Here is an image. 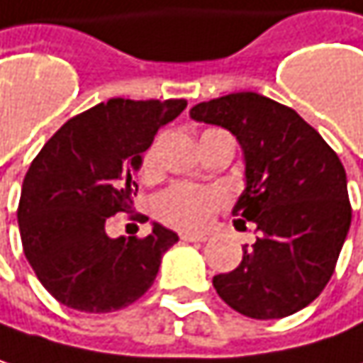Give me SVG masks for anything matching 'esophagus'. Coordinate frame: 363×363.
Masks as SVG:
<instances>
[{
    "label": "esophagus",
    "mask_w": 363,
    "mask_h": 363,
    "mask_svg": "<svg viewBox=\"0 0 363 363\" xmlns=\"http://www.w3.org/2000/svg\"><path fill=\"white\" fill-rule=\"evenodd\" d=\"M181 239L186 241V243H203V241H208L206 235H193V233H181Z\"/></svg>",
    "instance_id": "1"
}]
</instances>
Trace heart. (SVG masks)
Wrapping results in <instances>:
<instances>
[{
	"instance_id": "b5f03b06",
	"label": "heart",
	"mask_w": 363,
	"mask_h": 363,
	"mask_svg": "<svg viewBox=\"0 0 363 363\" xmlns=\"http://www.w3.org/2000/svg\"><path fill=\"white\" fill-rule=\"evenodd\" d=\"M155 168V149L149 147L143 155V172ZM224 193L216 186H197V184H172L162 191L153 210L157 218L174 228L182 230H201L208 226L210 218L218 208L224 206Z\"/></svg>"
}]
</instances>
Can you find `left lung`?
Returning <instances> with one entry per match:
<instances>
[{
  "mask_svg": "<svg viewBox=\"0 0 363 363\" xmlns=\"http://www.w3.org/2000/svg\"><path fill=\"white\" fill-rule=\"evenodd\" d=\"M195 122L233 133L243 149L245 191L233 216L257 226L241 264L214 277L235 312L277 320L303 310L330 280L351 226L339 155L295 110L259 93H230L191 108Z\"/></svg>",
  "mask_w": 363,
  "mask_h": 363,
  "instance_id": "left-lung-1",
  "label": "left lung"
}]
</instances>
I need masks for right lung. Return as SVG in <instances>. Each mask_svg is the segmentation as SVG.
I'll return each instance as SVG.
<instances>
[{"mask_svg": "<svg viewBox=\"0 0 363 363\" xmlns=\"http://www.w3.org/2000/svg\"><path fill=\"white\" fill-rule=\"evenodd\" d=\"M184 108V99H108L70 118L33 160L18 206L20 239L37 279L66 308L116 312L153 284L179 235L153 222L143 239H112L106 226L130 210L143 153Z\"/></svg>", "mask_w": 363, "mask_h": 363, "instance_id": "right-lung-1", "label": "right lung"}]
</instances>
